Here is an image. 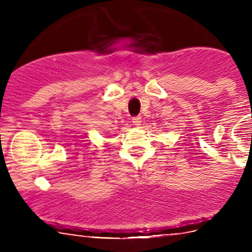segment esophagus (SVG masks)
I'll use <instances>...</instances> for the list:
<instances>
[{"instance_id":"34e87169","label":"esophagus","mask_w":252,"mask_h":252,"mask_svg":"<svg viewBox=\"0 0 252 252\" xmlns=\"http://www.w3.org/2000/svg\"><path fill=\"white\" fill-rule=\"evenodd\" d=\"M133 124L134 126H140L141 124V117L140 116H136L133 118Z\"/></svg>"}]
</instances>
